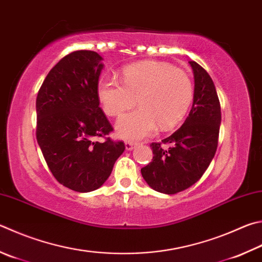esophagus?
<instances>
[{
  "label": "esophagus",
  "instance_id": "1",
  "mask_svg": "<svg viewBox=\"0 0 262 262\" xmlns=\"http://www.w3.org/2000/svg\"><path fill=\"white\" fill-rule=\"evenodd\" d=\"M125 146H126V150L130 151V150H133V147H134V143H133V142H130V141H126Z\"/></svg>",
  "mask_w": 262,
  "mask_h": 262
}]
</instances>
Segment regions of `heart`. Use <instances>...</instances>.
Masks as SVG:
<instances>
[{"label": "heart", "instance_id": "heart-1", "mask_svg": "<svg viewBox=\"0 0 262 262\" xmlns=\"http://www.w3.org/2000/svg\"><path fill=\"white\" fill-rule=\"evenodd\" d=\"M97 97L110 117L122 115L137 98L141 107L117 122L119 136L137 141L154 135L159 126H177L192 102L193 85L183 70L163 61H141L122 70L121 82L113 78L99 80Z\"/></svg>", "mask_w": 262, "mask_h": 262}]
</instances>
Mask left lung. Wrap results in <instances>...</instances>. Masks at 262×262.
Here are the masks:
<instances>
[{"label":"left lung","mask_w":262,"mask_h":262,"mask_svg":"<svg viewBox=\"0 0 262 262\" xmlns=\"http://www.w3.org/2000/svg\"><path fill=\"white\" fill-rule=\"evenodd\" d=\"M193 71V103L179 129L161 143H151V163L141 169L154 190L174 194L188 189L203 177L215 155L221 123V106L215 85L205 70L189 61Z\"/></svg>","instance_id":"1"}]
</instances>
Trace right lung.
<instances>
[{
  "label": "right lung",
  "instance_id": "add662e5",
  "mask_svg": "<svg viewBox=\"0 0 262 262\" xmlns=\"http://www.w3.org/2000/svg\"><path fill=\"white\" fill-rule=\"evenodd\" d=\"M102 60L90 50L66 55L50 70L36 97V140L42 155L55 179L78 192L102 187L125 151L121 141H93L113 130L97 97Z\"/></svg>",
  "mask_w": 262,
  "mask_h": 262
}]
</instances>
